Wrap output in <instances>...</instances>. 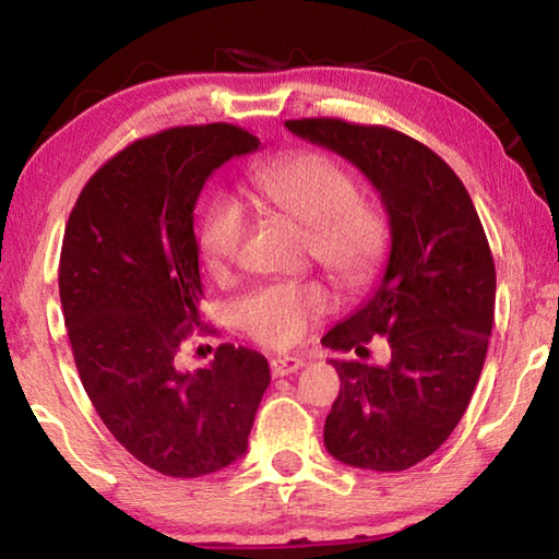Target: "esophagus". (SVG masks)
<instances>
[{"label":"esophagus","mask_w":559,"mask_h":559,"mask_svg":"<svg viewBox=\"0 0 559 559\" xmlns=\"http://www.w3.org/2000/svg\"><path fill=\"white\" fill-rule=\"evenodd\" d=\"M300 367H306V357L300 355H286V357H273L271 359V374L273 377H286L298 372Z\"/></svg>","instance_id":"34e87169"}]
</instances>
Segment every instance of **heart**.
<instances>
[{
	"instance_id": "heart-1",
	"label": "heart",
	"mask_w": 559,
	"mask_h": 559,
	"mask_svg": "<svg viewBox=\"0 0 559 559\" xmlns=\"http://www.w3.org/2000/svg\"><path fill=\"white\" fill-rule=\"evenodd\" d=\"M251 200L308 231V253L340 286L362 288L390 246V224L374 202L359 197L355 177L320 153H290L246 175ZM246 214L231 197H216L197 226V251L212 276L234 266L246 239ZM333 308L320 281L271 283L236 302V323L266 347H290Z\"/></svg>"
}]
</instances>
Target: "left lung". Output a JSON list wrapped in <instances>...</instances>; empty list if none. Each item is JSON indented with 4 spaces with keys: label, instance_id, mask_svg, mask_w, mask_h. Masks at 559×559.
<instances>
[{
    "label": "left lung",
    "instance_id": "8db88e82",
    "mask_svg": "<svg viewBox=\"0 0 559 559\" xmlns=\"http://www.w3.org/2000/svg\"><path fill=\"white\" fill-rule=\"evenodd\" d=\"M286 128L362 169L390 214L382 283L320 340L362 357L382 335L390 362L333 359L340 394L323 437L347 466L406 471L451 437L484 370L496 308L484 224L456 173L400 130L340 118L286 120Z\"/></svg>",
    "mask_w": 559,
    "mask_h": 559
}]
</instances>
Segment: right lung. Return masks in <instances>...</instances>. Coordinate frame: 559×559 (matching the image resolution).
Segmentation results:
<instances>
[{"instance_id":"obj_1","label":"right lung","mask_w":559,"mask_h":559,"mask_svg":"<svg viewBox=\"0 0 559 559\" xmlns=\"http://www.w3.org/2000/svg\"><path fill=\"white\" fill-rule=\"evenodd\" d=\"M259 145L229 122L140 138L88 179L66 224L59 293L75 370L112 437L163 476L241 459L271 382L266 357L229 343L210 367H179L204 296L197 197L216 167Z\"/></svg>"}]
</instances>
